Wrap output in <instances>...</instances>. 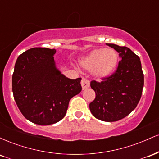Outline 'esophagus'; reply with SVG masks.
<instances>
[{"label":"esophagus","instance_id":"esophagus-1","mask_svg":"<svg viewBox=\"0 0 159 159\" xmlns=\"http://www.w3.org/2000/svg\"><path fill=\"white\" fill-rule=\"evenodd\" d=\"M81 84L82 89H83V90H85V89L88 88V87H90V81H89L87 78H83L81 79Z\"/></svg>","mask_w":159,"mask_h":159}]
</instances>
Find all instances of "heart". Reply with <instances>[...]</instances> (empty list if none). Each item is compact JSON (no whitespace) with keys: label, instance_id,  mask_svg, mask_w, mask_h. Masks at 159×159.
Segmentation results:
<instances>
[{"label":"heart","instance_id":"1","mask_svg":"<svg viewBox=\"0 0 159 159\" xmlns=\"http://www.w3.org/2000/svg\"><path fill=\"white\" fill-rule=\"evenodd\" d=\"M119 56L112 48H100L92 51L81 61L84 68L93 70L94 75L104 78L111 75L116 69Z\"/></svg>","mask_w":159,"mask_h":159}]
</instances>
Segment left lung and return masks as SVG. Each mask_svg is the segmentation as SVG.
I'll return each mask as SVG.
<instances>
[{
    "label": "left lung",
    "instance_id": "1",
    "mask_svg": "<svg viewBox=\"0 0 159 159\" xmlns=\"http://www.w3.org/2000/svg\"><path fill=\"white\" fill-rule=\"evenodd\" d=\"M107 45L119 53L121 61L110 76L102 78V81H90L96 98L90 103V110L98 120L115 122L125 117L137 107L144 79L139 57L127 47Z\"/></svg>",
    "mask_w": 159,
    "mask_h": 159
}]
</instances>
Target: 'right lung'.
<instances>
[{"mask_svg": "<svg viewBox=\"0 0 159 159\" xmlns=\"http://www.w3.org/2000/svg\"><path fill=\"white\" fill-rule=\"evenodd\" d=\"M55 49L33 48L16 62L12 86L14 99L23 116L48 125L64 117L69 100L81 91V78L69 79L57 69Z\"/></svg>", "mask_w": 159, "mask_h": 159, "instance_id": "1", "label": "right lung"}]
</instances>
